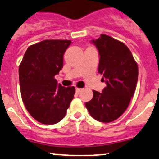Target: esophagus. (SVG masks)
I'll return each instance as SVG.
<instances>
[{
    "label": "esophagus",
    "mask_w": 159,
    "mask_h": 159,
    "mask_svg": "<svg viewBox=\"0 0 159 159\" xmlns=\"http://www.w3.org/2000/svg\"><path fill=\"white\" fill-rule=\"evenodd\" d=\"M82 90H83V89H81V88H78V87L75 89V91H76V93H81Z\"/></svg>",
    "instance_id": "1"
}]
</instances>
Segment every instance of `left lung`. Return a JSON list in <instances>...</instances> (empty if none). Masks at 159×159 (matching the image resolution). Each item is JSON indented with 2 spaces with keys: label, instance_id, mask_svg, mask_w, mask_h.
<instances>
[{
  "label": "left lung",
  "instance_id": "8db88e82",
  "mask_svg": "<svg viewBox=\"0 0 159 159\" xmlns=\"http://www.w3.org/2000/svg\"><path fill=\"white\" fill-rule=\"evenodd\" d=\"M91 42L99 53L98 72L103 75L107 86L102 93L93 90V97L85 106L95 120L110 123L129 106L138 82V66L129 48L119 40L101 34Z\"/></svg>",
  "mask_w": 159,
  "mask_h": 159
}]
</instances>
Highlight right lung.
Segmentation results:
<instances>
[{
    "label": "right lung",
    "instance_id": "1",
    "mask_svg": "<svg viewBox=\"0 0 159 159\" xmlns=\"http://www.w3.org/2000/svg\"><path fill=\"white\" fill-rule=\"evenodd\" d=\"M71 43V40H43L29 46L20 63L22 101L29 114L43 124L61 121L74 98L75 87L58 85L54 78L63 68V54Z\"/></svg>",
    "mask_w": 159,
    "mask_h": 159
}]
</instances>
